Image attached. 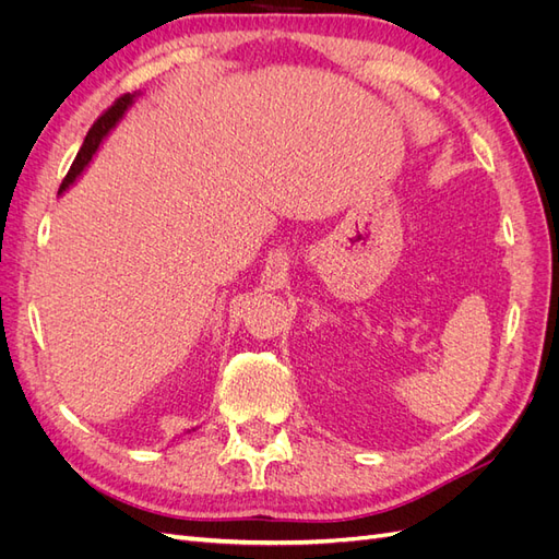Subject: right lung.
<instances>
[{
	"label": "right lung",
	"mask_w": 559,
	"mask_h": 559,
	"mask_svg": "<svg viewBox=\"0 0 559 559\" xmlns=\"http://www.w3.org/2000/svg\"><path fill=\"white\" fill-rule=\"evenodd\" d=\"M138 97H140V93H132V95L128 93V95H123V97H118L116 103H114V107L97 118L95 126L88 130L86 140H83V144H81V148H79V154H76V158H74V163H72V167H70V173H67V177H64V181H62V186H60L58 195H62L64 191H70V186L76 183V179L83 175V170H86V167H88L91 160H93V156L97 154L99 144H103V142L107 140V134L116 128L118 121H121V118L126 116V111L132 107V103H134V99H138Z\"/></svg>",
	"instance_id": "1"
}]
</instances>
